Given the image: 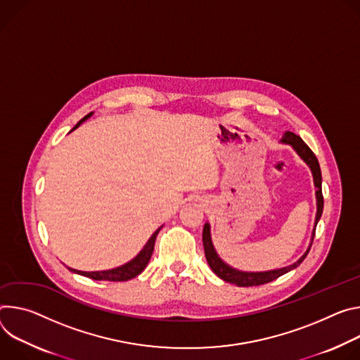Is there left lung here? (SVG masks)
I'll list each match as a JSON object with an SVG mask.
<instances>
[{
    "label": "left lung",
    "instance_id": "8db88e82",
    "mask_svg": "<svg viewBox=\"0 0 360 360\" xmlns=\"http://www.w3.org/2000/svg\"><path fill=\"white\" fill-rule=\"evenodd\" d=\"M282 143L289 144L295 148V151L299 154V157L303 160V162L310 167L311 174H313V181H314V187H316V203H317V213H316V219H314V229L311 233V238H310V245L307 248V250L304 252V255L295 262L293 264L288 266V267H282V269H274V270H267V271H242L233 269L231 266H229L227 263H224L220 256L217 255L213 243H212V234H210V224L206 223L203 227V246H205V253H206V259L207 263L210 266V269L220 277L223 278L224 282L227 283H233L236 286L240 288H249V286H260L269 282L276 281L277 277H281L283 274H286L288 271L296 269L307 256L313 238H314V231H316V226L317 221L321 220L322 213H323V194H322V172H321V166H319L317 158L314 155V153L309 148V146L295 133L292 131H286L282 137Z\"/></svg>",
    "mask_w": 360,
    "mask_h": 360
}]
</instances>
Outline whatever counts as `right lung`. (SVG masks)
<instances>
[{
  "label": "right lung",
  "instance_id": "obj_1",
  "mask_svg": "<svg viewBox=\"0 0 360 360\" xmlns=\"http://www.w3.org/2000/svg\"><path fill=\"white\" fill-rule=\"evenodd\" d=\"M91 115H93V111L90 114H87L84 118L79 120V122L75 124V127L72 130H75L79 124H82L83 122H86V120L89 117H91ZM160 229H162V227H160ZM160 229H157L153 233V236L148 238V242L140 250V253L134 259H131L129 263H126L123 266H118V267L110 269V270H101V271H82V270H75V269H71V267H68V270H71V271H74L77 274H82V276L94 278V281H107V282H126V281H130V278H134L136 276H139L146 269L147 263L150 262V257H151L153 250H154L155 237H157Z\"/></svg>",
  "mask_w": 360,
  "mask_h": 360
}]
</instances>
